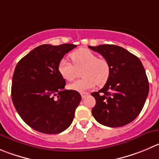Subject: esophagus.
<instances>
[{"label": "esophagus", "mask_w": 159, "mask_h": 159, "mask_svg": "<svg viewBox=\"0 0 159 159\" xmlns=\"http://www.w3.org/2000/svg\"><path fill=\"white\" fill-rule=\"evenodd\" d=\"M89 93H85V92H82L81 93V96H82V98H85L86 97L88 96Z\"/></svg>", "instance_id": "34e87169"}]
</instances>
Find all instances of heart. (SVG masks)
Wrapping results in <instances>:
<instances>
[{"mask_svg": "<svg viewBox=\"0 0 159 159\" xmlns=\"http://www.w3.org/2000/svg\"><path fill=\"white\" fill-rule=\"evenodd\" d=\"M73 65L66 58L60 60L58 69L60 75L66 81L74 80L76 69H80L82 79L69 85V88L77 91H85L93 88L98 84L103 85L108 80L110 66L104 58H99L96 54L87 48H80L71 53Z\"/></svg>", "mask_w": 159, "mask_h": 159, "instance_id": "b5f03b06", "label": "heart"}]
</instances>
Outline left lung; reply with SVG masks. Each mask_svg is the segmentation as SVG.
<instances>
[{
  "mask_svg": "<svg viewBox=\"0 0 159 159\" xmlns=\"http://www.w3.org/2000/svg\"><path fill=\"white\" fill-rule=\"evenodd\" d=\"M103 56L110 66L106 84L93 92L94 119L109 127H120L134 121L141 111L149 92V83L140 60L127 50L112 44L88 46Z\"/></svg>",
  "mask_w": 159,
  "mask_h": 159,
  "instance_id": "8db88e82",
  "label": "left lung"
}]
</instances>
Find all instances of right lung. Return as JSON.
<instances>
[{
  "instance_id": "right-lung-1",
  "label": "right lung",
  "mask_w": 159,
  "mask_h": 159,
  "mask_svg": "<svg viewBox=\"0 0 159 159\" xmlns=\"http://www.w3.org/2000/svg\"><path fill=\"white\" fill-rule=\"evenodd\" d=\"M71 43L43 44L18 62L12 77L11 99L20 117L35 130L57 134L71 125L81 101L76 90H64L60 60L75 48Z\"/></svg>"
}]
</instances>
